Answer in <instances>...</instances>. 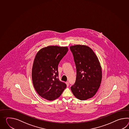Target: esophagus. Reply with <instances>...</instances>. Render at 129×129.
<instances>
[{
	"label": "esophagus",
	"mask_w": 129,
	"mask_h": 129,
	"mask_svg": "<svg viewBox=\"0 0 129 129\" xmlns=\"http://www.w3.org/2000/svg\"><path fill=\"white\" fill-rule=\"evenodd\" d=\"M66 84H67V87H69V82H66Z\"/></svg>",
	"instance_id": "esophagus-1"
}]
</instances>
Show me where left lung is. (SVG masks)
<instances>
[{"label": "left lung", "mask_w": 129, "mask_h": 129, "mask_svg": "<svg viewBox=\"0 0 129 129\" xmlns=\"http://www.w3.org/2000/svg\"><path fill=\"white\" fill-rule=\"evenodd\" d=\"M76 68L75 83L71 87L75 96L86 100L94 96L100 86L102 71L98 57L86 45L70 47Z\"/></svg>", "instance_id": "left-lung-1"}]
</instances>
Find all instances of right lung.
<instances>
[{
	"label": "right lung",
	"mask_w": 129,
	"mask_h": 129,
	"mask_svg": "<svg viewBox=\"0 0 129 129\" xmlns=\"http://www.w3.org/2000/svg\"><path fill=\"white\" fill-rule=\"evenodd\" d=\"M68 50L67 47L49 46L41 48L36 54L31 77L35 89L41 98L54 100L66 88V84L58 78V66Z\"/></svg>",
	"instance_id": "add662e5"
}]
</instances>
